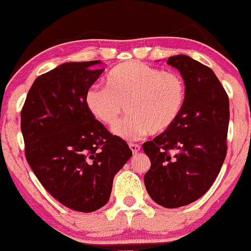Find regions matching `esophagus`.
Listing matches in <instances>:
<instances>
[{"mask_svg": "<svg viewBox=\"0 0 251 251\" xmlns=\"http://www.w3.org/2000/svg\"><path fill=\"white\" fill-rule=\"evenodd\" d=\"M128 146H129V148H131V151H132L134 154L138 153V151L141 149L140 145H138V144H129Z\"/></svg>", "mask_w": 251, "mask_h": 251, "instance_id": "esophagus-1", "label": "esophagus"}]
</instances>
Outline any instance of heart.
<instances>
[{
  "label": "heart",
  "mask_w": 251,
  "mask_h": 251,
  "mask_svg": "<svg viewBox=\"0 0 251 251\" xmlns=\"http://www.w3.org/2000/svg\"><path fill=\"white\" fill-rule=\"evenodd\" d=\"M185 97V82L176 73L124 62L107 75L106 88L93 85L84 100L91 115L109 127L116 125L126 107L129 116L113 132L125 140H139L170 128L182 112Z\"/></svg>",
  "instance_id": "b5f03b06"
}]
</instances>
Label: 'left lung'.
Returning a JSON list of instances; mask_svg holds the SVG:
<instances>
[{
    "instance_id": "8db88e82",
    "label": "left lung",
    "mask_w": 251,
    "mask_h": 251,
    "mask_svg": "<svg viewBox=\"0 0 251 251\" xmlns=\"http://www.w3.org/2000/svg\"><path fill=\"white\" fill-rule=\"evenodd\" d=\"M186 87L175 124L142 145L151 160L145 175L148 195L167 208L199 199L214 183L227 154L229 98L213 71L188 55L170 56Z\"/></svg>"
}]
</instances>
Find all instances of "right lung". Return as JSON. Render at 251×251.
<instances>
[{
	"mask_svg": "<svg viewBox=\"0 0 251 251\" xmlns=\"http://www.w3.org/2000/svg\"><path fill=\"white\" fill-rule=\"evenodd\" d=\"M100 60L62 63L38 76L21 111L25 157L41 185L74 211L94 212L109 201L113 177L132 156L85 105L103 69Z\"/></svg>",
	"mask_w": 251,
	"mask_h": 251,
	"instance_id": "add662e5",
	"label": "right lung"
}]
</instances>
